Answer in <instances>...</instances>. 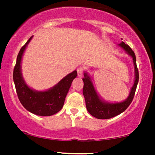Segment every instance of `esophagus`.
<instances>
[{
  "label": "esophagus",
  "instance_id": "esophagus-1",
  "mask_svg": "<svg viewBox=\"0 0 155 155\" xmlns=\"http://www.w3.org/2000/svg\"><path fill=\"white\" fill-rule=\"evenodd\" d=\"M77 72L78 77L82 78V75H83V69H82V68H78L77 69Z\"/></svg>",
  "mask_w": 155,
  "mask_h": 155
}]
</instances>
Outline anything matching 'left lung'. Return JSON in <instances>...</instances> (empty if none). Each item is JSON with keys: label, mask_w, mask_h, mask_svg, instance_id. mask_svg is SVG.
I'll use <instances>...</instances> for the list:
<instances>
[{"label": "left lung", "mask_w": 155, "mask_h": 155, "mask_svg": "<svg viewBox=\"0 0 155 155\" xmlns=\"http://www.w3.org/2000/svg\"><path fill=\"white\" fill-rule=\"evenodd\" d=\"M118 46L132 57L135 68V78L134 84L126 100L118 103H109L101 100L95 90L92 80L86 72L84 73V78H82L84 82L82 93L85 99L87 109L91 115L99 119H108L123 113L132 102L138 83L139 73L137 68L136 58L134 51L128 44H126L124 41L118 44Z\"/></svg>", "instance_id": "obj_1"}]
</instances>
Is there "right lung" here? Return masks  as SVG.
I'll return each instance as SVG.
<instances>
[{
    "instance_id": "add662e5",
    "label": "right lung",
    "mask_w": 155,
    "mask_h": 155,
    "mask_svg": "<svg viewBox=\"0 0 155 155\" xmlns=\"http://www.w3.org/2000/svg\"><path fill=\"white\" fill-rule=\"evenodd\" d=\"M32 37L33 36H31L21 48L17 57L13 71L14 83L19 100L27 111L38 116H51L58 113L63 108L72 82L77 77L78 73L76 71L69 73L58 84L48 90L42 92L31 89L26 84L22 75L21 61L25 48Z\"/></svg>"
}]
</instances>
